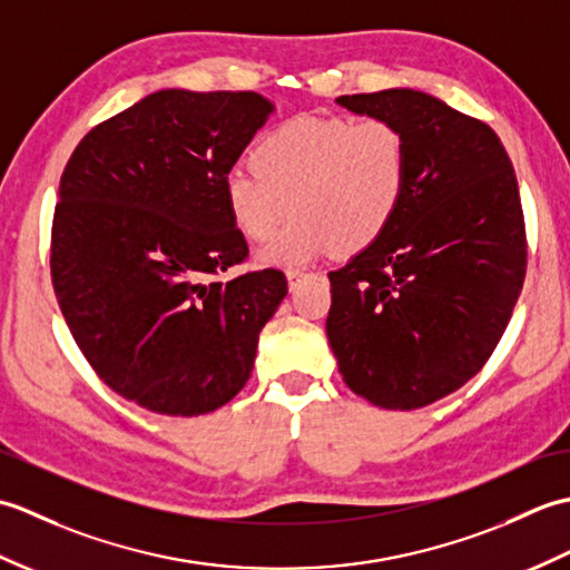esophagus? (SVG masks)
<instances>
[{"label":"esophagus","instance_id":"obj_1","mask_svg":"<svg viewBox=\"0 0 570 570\" xmlns=\"http://www.w3.org/2000/svg\"><path fill=\"white\" fill-rule=\"evenodd\" d=\"M301 278H306V274H304V272H298V269L286 272V282H288V288H292V292H294V288L298 286Z\"/></svg>","mask_w":570,"mask_h":570}]
</instances>
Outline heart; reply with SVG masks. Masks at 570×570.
I'll list each match as a JSON object with an SVG mask.
<instances>
[{
	"mask_svg": "<svg viewBox=\"0 0 570 570\" xmlns=\"http://www.w3.org/2000/svg\"><path fill=\"white\" fill-rule=\"evenodd\" d=\"M254 171L223 184L229 220L249 239L272 237L288 213L296 217L257 259L304 266L337 249L372 247L396 220L409 190V144L386 119L304 115L257 141Z\"/></svg>",
	"mask_w": 570,
	"mask_h": 570,
	"instance_id": "heart-1",
	"label": "heart"
}]
</instances>
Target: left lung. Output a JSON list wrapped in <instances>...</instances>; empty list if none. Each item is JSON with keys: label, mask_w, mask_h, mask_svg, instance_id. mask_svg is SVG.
<instances>
[{"label": "left lung", "mask_w": 570, "mask_h": 570, "mask_svg": "<svg viewBox=\"0 0 570 570\" xmlns=\"http://www.w3.org/2000/svg\"><path fill=\"white\" fill-rule=\"evenodd\" d=\"M409 144V190L394 225L331 278L325 333L345 384L382 409H421L485 365L527 272L524 215L494 131L429 92L343 95Z\"/></svg>", "instance_id": "8db88e82"}]
</instances>
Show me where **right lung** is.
<instances>
[{"label":"right lung","instance_id":"right-lung-1","mask_svg":"<svg viewBox=\"0 0 570 570\" xmlns=\"http://www.w3.org/2000/svg\"><path fill=\"white\" fill-rule=\"evenodd\" d=\"M272 110L257 92H151L90 129L60 176L58 306L100 380L156 414L227 404L288 292L278 269L213 278L247 257L223 184Z\"/></svg>","mask_w":570,"mask_h":570}]
</instances>
